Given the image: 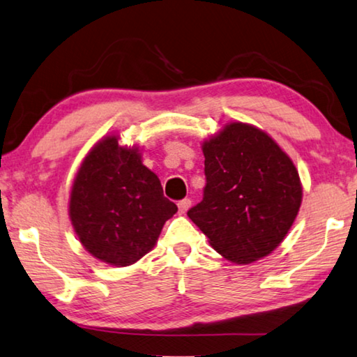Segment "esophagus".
Returning a JSON list of instances; mask_svg holds the SVG:
<instances>
[{
  "instance_id": "esophagus-1",
  "label": "esophagus",
  "mask_w": 357,
  "mask_h": 357,
  "mask_svg": "<svg viewBox=\"0 0 357 357\" xmlns=\"http://www.w3.org/2000/svg\"><path fill=\"white\" fill-rule=\"evenodd\" d=\"M190 205H192V202H190L189 199H184V200H181V202L178 203L179 214H185V213H188V209L190 208Z\"/></svg>"
}]
</instances>
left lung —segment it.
<instances>
[{"label":"left lung","instance_id":"left-lung-1","mask_svg":"<svg viewBox=\"0 0 357 357\" xmlns=\"http://www.w3.org/2000/svg\"><path fill=\"white\" fill-rule=\"evenodd\" d=\"M206 185L188 211L214 251L248 265L273 252L302 205L291 157L264 130L229 122L202 143Z\"/></svg>","mask_w":357,"mask_h":357}]
</instances>
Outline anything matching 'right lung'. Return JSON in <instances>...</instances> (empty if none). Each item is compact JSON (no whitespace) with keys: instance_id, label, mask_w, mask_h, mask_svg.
Masks as SVG:
<instances>
[{"instance_id":"1","label":"right lung","mask_w":357,"mask_h":357,"mask_svg":"<svg viewBox=\"0 0 357 357\" xmlns=\"http://www.w3.org/2000/svg\"><path fill=\"white\" fill-rule=\"evenodd\" d=\"M176 211L157 174L143 165L141 149L122 146L119 135H106L84 157L68 203L81 245L114 267L146 256Z\"/></svg>"}]
</instances>
